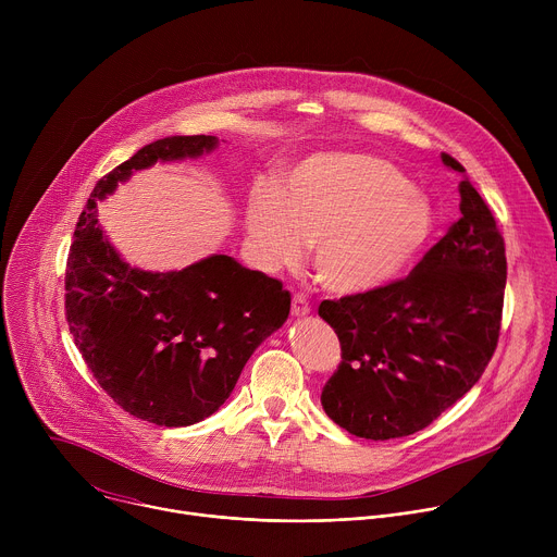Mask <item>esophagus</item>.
Wrapping results in <instances>:
<instances>
[{
    "label": "esophagus",
    "mask_w": 557,
    "mask_h": 557,
    "mask_svg": "<svg viewBox=\"0 0 557 557\" xmlns=\"http://www.w3.org/2000/svg\"><path fill=\"white\" fill-rule=\"evenodd\" d=\"M308 312H310V304H308L306 295H301V293L293 295V304H290V314H293V317H306Z\"/></svg>",
    "instance_id": "esophagus-1"
}]
</instances>
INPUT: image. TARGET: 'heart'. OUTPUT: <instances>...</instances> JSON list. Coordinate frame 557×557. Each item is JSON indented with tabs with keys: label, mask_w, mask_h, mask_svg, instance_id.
<instances>
[{
	"label": "heart",
	"mask_w": 557,
	"mask_h": 557,
	"mask_svg": "<svg viewBox=\"0 0 557 557\" xmlns=\"http://www.w3.org/2000/svg\"><path fill=\"white\" fill-rule=\"evenodd\" d=\"M245 231L260 269H293L314 245L322 286L359 295L392 282L423 251L434 209L385 158L324 151L293 165L284 189L256 183Z\"/></svg>",
	"instance_id": "obj_1"
}]
</instances>
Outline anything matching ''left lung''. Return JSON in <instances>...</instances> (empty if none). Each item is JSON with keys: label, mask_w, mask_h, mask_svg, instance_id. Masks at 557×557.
<instances>
[{"label": "left lung", "mask_w": 557, "mask_h": 557, "mask_svg": "<svg viewBox=\"0 0 557 557\" xmlns=\"http://www.w3.org/2000/svg\"><path fill=\"white\" fill-rule=\"evenodd\" d=\"M441 158L465 174L456 158ZM458 191L460 218L408 277L320 304V317L342 344L322 406L359 438H401L428 428L494 357L507 282L505 240L469 178Z\"/></svg>", "instance_id": "left-lung-1"}]
</instances>
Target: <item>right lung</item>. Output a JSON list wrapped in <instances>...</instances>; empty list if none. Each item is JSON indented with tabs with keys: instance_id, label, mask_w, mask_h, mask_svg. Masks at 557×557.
Returning a JSON list of instances; mask_svg holds the SVG:
<instances>
[{
	"instance_id": "add662e5",
	"label": "right lung",
	"mask_w": 557,
	"mask_h": 557,
	"mask_svg": "<svg viewBox=\"0 0 557 557\" xmlns=\"http://www.w3.org/2000/svg\"><path fill=\"white\" fill-rule=\"evenodd\" d=\"M215 136H168L106 174L78 215L65 267V320L99 385L136 419L194 425L228 399L253 350L288 317L290 293L228 256L151 273L121 260L97 220L134 172L215 149Z\"/></svg>"
}]
</instances>
